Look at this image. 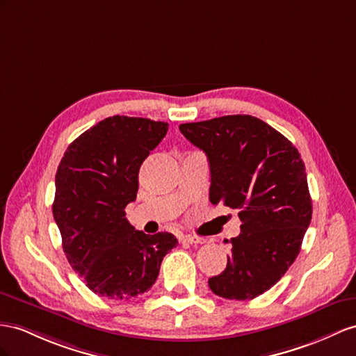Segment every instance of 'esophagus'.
I'll return each instance as SVG.
<instances>
[{
  "label": "esophagus",
  "instance_id": "34e87169",
  "mask_svg": "<svg viewBox=\"0 0 356 356\" xmlns=\"http://www.w3.org/2000/svg\"><path fill=\"white\" fill-rule=\"evenodd\" d=\"M180 241L186 242V243H204L206 242L203 238H200V236H191V234L180 236Z\"/></svg>",
  "mask_w": 356,
  "mask_h": 356
}]
</instances>
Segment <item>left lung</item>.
<instances>
[{"label": "left lung", "instance_id": "1", "mask_svg": "<svg viewBox=\"0 0 356 356\" xmlns=\"http://www.w3.org/2000/svg\"><path fill=\"white\" fill-rule=\"evenodd\" d=\"M211 167L212 204L239 211L241 234L209 287L225 299L265 293L295 261L312 221L305 165L284 135L252 115H224L179 126Z\"/></svg>", "mask_w": 356, "mask_h": 356}]
</instances>
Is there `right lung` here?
<instances>
[{
	"label": "right lung",
	"instance_id": "right-lung-1",
	"mask_svg": "<svg viewBox=\"0 0 356 356\" xmlns=\"http://www.w3.org/2000/svg\"><path fill=\"white\" fill-rule=\"evenodd\" d=\"M167 131L168 123L150 118L108 117L81 134L61 158L54 220L70 266L99 296L143 295L177 245L171 233L135 230L124 212L138 193L141 163Z\"/></svg>",
	"mask_w": 356,
	"mask_h": 356
}]
</instances>
